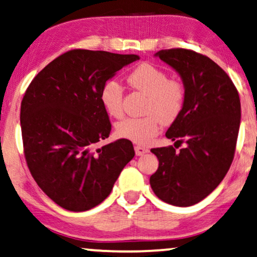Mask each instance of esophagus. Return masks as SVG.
I'll list each match as a JSON object with an SVG mask.
<instances>
[{
    "instance_id": "obj_1",
    "label": "esophagus",
    "mask_w": 257,
    "mask_h": 257,
    "mask_svg": "<svg viewBox=\"0 0 257 257\" xmlns=\"http://www.w3.org/2000/svg\"><path fill=\"white\" fill-rule=\"evenodd\" d=\"M135 151H136L137 156H143V155H145V153L149 152V149H146L142 145H136L135 146Z\"/></svg>"
}]
</instances>
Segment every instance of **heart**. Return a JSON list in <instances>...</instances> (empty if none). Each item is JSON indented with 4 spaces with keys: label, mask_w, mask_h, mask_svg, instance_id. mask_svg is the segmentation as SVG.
Segmentation results:
<instances>
[{
    "label": "heart",
    "mask_w": 257,
    "mask_h": 257,
    "mask_svg": "<svg viewBox=\"0 0 257 257\" xmlns=\"http://www.w3.org/2000/svg\"><path fill=\"white\" fill-rule=\"evenodd\" d=\"M133 88L148 95L143 118H126L115 126L120 138L141 145L150 144L159 133L161 124H172L181 115L185 105V89L179 81L170 80L168 73L151 63H142L128 75ZM100 100L112 116L124 113V87L115 79L106 81L100 92Z\"/></svg>",
    "instance_id": "heart-1"
}]
</instances>
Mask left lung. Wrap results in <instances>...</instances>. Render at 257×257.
<instances>
[{
    "label": "left lung",
    "mask_w": 257,
    "mask_h": 257,
    "mask_svg": "<svg viewBox=\"0 0 257 257\" xmlns=\"http://www.w3.org/2000/svg\"><path fill=\"white\" fill-rule=\"evenodd\" d=\"M156 55L179 73L186 98L181 115L165 133L176 141L175 146L151 150L159 166L150 184L162 201L190 206L211 194L230 168L241 102L229 75L208 56L184 48L164 49ZM184 141L186 148L177 150Z\"/></svg>",
    "instance_id": "8db88e82"
}]
</instances>
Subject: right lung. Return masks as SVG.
<instances>
[{
	"mask_svg": "<svg viewBox=\"0 0 257 257\" xmlns=\"http://www.w3.org/2000/svg\"><path fill=\"white\" fill-rule=\"evenodd\" d=\"M138 55L72 49L32 80L21 102L25 158L40 189L61 208L86 211L111 194L135 157L132 143L119 139L95 149L111 132L100 92Z\"/></svg>",
	"mask_w": 257,
	"mask_h": 257,
	"instance_id": "add662e5",
	"label": "right lung"
}]
</instances>
